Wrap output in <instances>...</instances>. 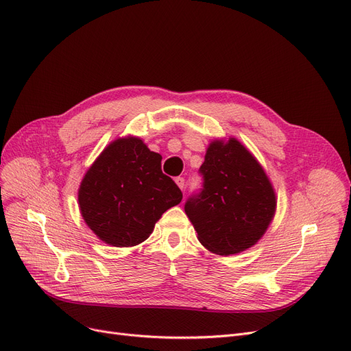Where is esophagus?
<instances>
[{
	"label": "esophagus",
	"instance_id": "34e87169",
	"mask_svg": "<svg viewBox=\"0 0 351 351\" xmlns=\"http://www.w3.org/2000/svg\"><path fill=\"white\" fill-rule=\"evenodd\" d=\"M175 182H176V184L179 186V189H184V179L183 178H180V176H178L176 179H175Z\"/></svg>",
	"mask_w": 351,
	"mask_h": 351
}]
</instances>
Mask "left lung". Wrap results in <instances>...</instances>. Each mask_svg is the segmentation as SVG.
Here are the masks:
<instances>
[{
	"mask_svg": "<svg viewBox=\"0 0 351 351\" xmlns=\"http://www.w3.org/2000/svg\"><path fill=\"white\" fill-rule=\"evenodd\" d=\"M200 173L203 189L186 202L184 212L202 245L227 256L258 243L276 210L274 186L261 163L239 139H215Z\"/></svg>",
	"mask_w": 351,
	"mask_h": 351,
	"instance_id": "1",
	"label": "left lung"
}]
</instances>
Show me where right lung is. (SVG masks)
Segmentation results:
<instances>
[{"label": "right lung", "instance_id": "obj_1", "mask_svg": "<svg viewBox=\"0 0 351 351\" xmlns=\"http://www.w3.org/2000/svg\"><path fill=\"white\" fill-rule=\"evenodd\" d=\"M162 156L141 138L110 143L82 179L77 199L84 223L112 247L145 241L155 223L182 200L176 183L162 173Z\"/></svg>", "mask_w": 351, "mask_h": 351}]
</instances>
